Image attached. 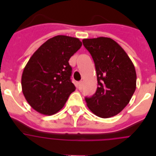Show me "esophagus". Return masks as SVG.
Returning <instances> with one entry per match:
<instances>
[{"instance_id": "esophagus-1", "label": "esophagus", "mask_w": 156, "mask_h": 156, "mask_svg": "<svg viewBox=\"0 0 156 156\" xmlns=\"http://www.w3.org/2000/svg\"><path fill=\"white\" fill-rule=\"evenodd\" d=\"M78 88L79 90H81L82 88H83V82L80 81L78 83Z\"/></svg>"}]
</instances>
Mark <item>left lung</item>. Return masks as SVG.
Returning <instances> with one entry per match:
<instances>
[{"label": "left lung", "instance_id": "8db88e82", "mask_svg": "<svg viewBox=\"0 0 156 156\" xmlns=\"http://www.w3.org/2000/svg\"><path fill=\"white\" fill-rule=\"evenodd\" d=\"M83 43L94 59L98 88L87 106L98 117H113L129 103L136 88V72L127 53L109 37L83 39Z\"/></svg>", "mask_w": 156, "mask_h": 156}]
</instances>
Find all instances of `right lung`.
Masks as SVG:
<instances>
[{"label":"right lung","instance_id":"obj_1","mask_svg":"<svg viewBox=\"0 0 156 156\" xmlns=\"http://www.w3.org/2000/svg\"><path fill=\"white\" fill-rule=\"evenodd\" d=\"M81 46L78 38L58 35L45 41L30 58L22 73V88L36 111L52 115L64 106L76 88L68 61Z\"/></svg>","mask_w":156,"mask_h":156}]
</instances>
